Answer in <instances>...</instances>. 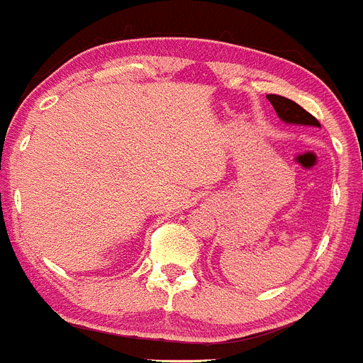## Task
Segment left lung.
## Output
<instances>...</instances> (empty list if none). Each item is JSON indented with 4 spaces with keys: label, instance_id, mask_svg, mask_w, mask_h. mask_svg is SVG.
<instances>
[{
    "label": "left lung",
    "instance_id": "obj_1",
    "mask_svg": "<svg viewBox=\"0 0 363 363\" xmlns=\"http://www.w3.org/2000/svg\"><path fill=\"white\" fill-rule=\"evenodd\" d=\"M267 99L272 104L274 111L278 112V116L281 118L287 123H298V125H314V127H320L318 120L309 114L306 108H301L300 105L294 104L293 99L284 98V96L269 94Z\"/></svg>",
    "mask_w": 363,
    "mask_h": 363
}]
</instances>
